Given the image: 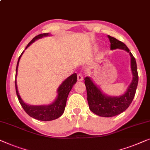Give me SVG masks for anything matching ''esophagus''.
Returning a JSON list of instances; mask_svg holds the SVG:
<instances>
[{"label":"esophagus","instance_id":"esophagus-1","mask_svg":"<svg viewBox=\"0 0 150 150\" xmlns=\"http://www.w3.org/2000/svg\"><path fill=\"white\" fill-rule=\"evenodd\" d=\"M77 79H78V80H79V81H82V80H83V75H82L81 73L78 74Z\"/></svg>","mask_w":150,"mask_h":150}]
</instances>
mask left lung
I'll use <instances>...</instances> for the list:
<instances>
[{
	"instance_id": "1",
	"label": "left lung",
	"mask_w": 150,
	"mask_h": 150,
	"mask_svg": "<svg viewBox=\"0 0 150 150\" xmlns=\"http://www.w3.org/2000/svg\"><path fill=\"white\" fill-rule=\"evenodd\" d=\"M110 41V49H121L129 53L131 57V70L133 80L125 94L120 97H108L101 92L93 83L89 77L84 79L87 101L91 111L95 114L103 117H112L125 111L133 100L138 84V72L135 58L125 43L112 36H108Z\"/></svg>"
}]
</instances>
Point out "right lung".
<instances>
[{"mask_svg":"<svg viewBox=\"0 0 150 150\" xmlns=\"http://www.w3.org/2000/svg\"><path fill=\"white\" fill-rule=\"evenodd\" d=\"M49 36L48 33H44L40 34L36 36L30 42L28 43L27 47H25L26 49L32 42H34L38 38H42L43 36ZM23 51L21 53V55L19 56L18 62L17 64L16 67V90L17 96L18 97V100L20 103L21 105L22 106L23 109L24 111L29 115L30 116L32 117V118L36 119V120H42V121H49L53 120L55 119H57L60 117L63 114L64 112L65 107L66 105V101L68 96L69 95V93L71 91V88L74 84L77 81V75L76 74L74 73L71 74L70 76H69L64 82L61 84L60 86L58 88L57 93L58 96L57 98L55 99V101L53 102V103L49 105H41V106H33V105H28L25 104L24 102L22 101L21 99L20 96H19L18 90H17V82H16V76H17V68H18L19 62L21 56L22 55Z\"/></svg>","mask_w":150,"mask_h":150,"instance_id":"add662e5","label":"right lung"}]
</instances>
